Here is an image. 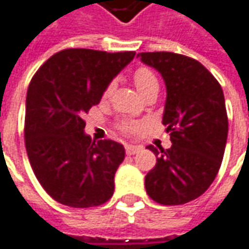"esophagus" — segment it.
Listing matches in <instances>:
<instances>
[{
    "instance_id": "esophagus-1",
    "label": "esophagus",
    "mask_w": 249,
    "mask_h": 249,
    "mask_svg": "<svg viewBox=\"0 0 249 249\" xmlns=\"http://www.w3.org/2000/svg\"><path fill=\"white\" fill-rule=\"evenodd\" d=\"M125 151H126V154L128 155H135L139 151V146L138 145H132V143H131V145H126V146H125Z\"/></svg>"
}]
</instances>
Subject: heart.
<instances>
[{"mask_svg": "<svg viewBox=\"0 0 249 249\" xmlns=\"http://www.w3.org/2000/svg\"><path fill=\"white\" fill-rule=\"evenodd\" d=\"M134 83H135L137 89L142 95L152 89H159V83H158L155 73L148 67H138L134 71ZM112 90H114V84L110 83L103 93V98H108L112 93ZM120 128L124 134H135L139 131L141 125L137 124V123H123L120 125Z\"/></svg>", "mask_w": 249, "mask_h": 249, "instance_id": "b5f03b06", "label": "heart"}]
</instances>
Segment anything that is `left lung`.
I'll return each mask as SVG.
<instances>
[{
  "label": "left lung",
  "instance_id": "obj_1",
  "mask_svg": "<svg viewBox=\"0 0 249 249\" xmlns=\"http://www.w3.org/2000/svg\"><path fill=\"white\" fill-rule=\"evenodd\" d=\"M138 56L165 80L162 124L172 141L166 151L148 146L158 158L145 176V189L159 204H184L210 187L221 166L228 134L224 93L212 73L192 57L173 52Z\"/></svg>",
  "mask_w": 249,
  "mask_h": 249
}]
</instances>
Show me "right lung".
Returning <instances> with one entry per match:
<instances>
[{
	"label": "right lung",
	"instance_id": "right-lung-1",
	"mask_svg": "<svg viewBox=\"0 0 249 249\" xmlns=\"http://www.w3.org/2000/svg\"><path fill=\"white\" fill-rule=\"evenodd\" d=\"M135 56L65 49L54 53L29 83L25 146L46 193L74 209L97 207L114 193V176L125 158L112 139L91 141L83 115L97 106L106 87Z\"/></svg>",
	"mask_w": 249,
	"mask_h": 249
}]
</instances>
